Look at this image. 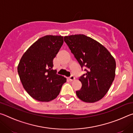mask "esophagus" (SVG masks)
<instances>
[{"instance_id": "esophagus-1", "label": "esophagus", "mask_w": 133, "mask_h": 133, "mask_svg": "<svg viewBox=\"0 0 133 133\" xmlns=\"http://www.w3.org/2000/svg\"><path fill=\"white\" fill-rule=\"evenodd\" d=\"M69 79L70 81H73V80H74L75 79V77H74L73 76L71 75V76H70V77H69Z\"/></svg>"}]
</instances>
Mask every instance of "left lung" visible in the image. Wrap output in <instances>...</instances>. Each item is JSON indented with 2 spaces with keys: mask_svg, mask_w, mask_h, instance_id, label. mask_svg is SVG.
<instances>
[{
  "mask_svg": "<svg viewBox=\"0 0 133 133\" xmlns=\"http://www.w3.org/2000/svg\"><path fill=\"white\" fill-rule=\"evenodd\" d=\"M64 41L85 72L79 78L82 86L76 91L77 97L87 103L101 100L115 77L114 58L102 44L85 35L65 36Z\"/></svg>",
  "mask_w": 133,
  "mask_h": 133,
  "instance_id": "8db88e82",
  "label": "left lung"
}]
</instances>
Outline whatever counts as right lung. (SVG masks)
<instances>
[{"instance_id":"1","label":"right lung","mask_w":133,"mask_h":133,"mask_svg":"<svg viewBox=\"0 0 133 133\" xmlns=\"http://www.w3.org/2000/svg\"><path fill=\"white\" fill-rule=\"evenodd\" d=\"M61 36L47 35L26 50L17 67L22 85L31 97L50 102L59 94L66 78L53 70V58L63 43Z\"/></svg>"}]
</instances>
